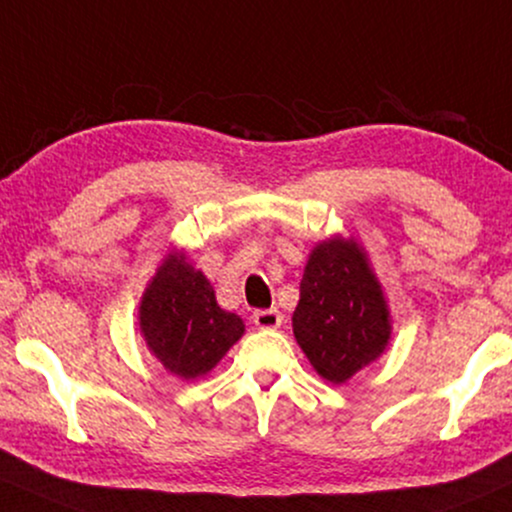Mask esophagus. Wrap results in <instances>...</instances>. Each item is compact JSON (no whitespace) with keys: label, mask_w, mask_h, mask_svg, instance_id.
<instances>
[{"label":"esophagus","mask_w":512,"mask_h":512,"mask_svg":"<svg viewBox=\"0 0 512 512\" xmlns=\"http://www.w3.org/2000/svg\"><path fill=\"white\" fill-rule=\"evenodd\" d=\"M281 315L279 310H255L252 312V322L260 329H279L281 326Z\"/></svg>","instance_id":"esophagus-1"}]
</instances>
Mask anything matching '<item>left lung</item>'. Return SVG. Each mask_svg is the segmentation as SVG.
Here are the masks:
<instances>
[{
  "mask_svg": "<svg viewBox=\"0 0 512 512\" xmlns=\"http://www.w3.org/2000/svg\"><path fill=\"white\" fill-rule=\"evenodd\" d=\"M293 334L312 367L331 384L384 353L391 326L379 281L353 240H326L307 260Z\"/></svg>",
  "mask_w": 512,
  "mask_h": 512,
  "instance_id": "1",
  "label": "left lung"
}]
</instances>
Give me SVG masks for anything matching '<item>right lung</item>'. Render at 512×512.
I'll use <instances>...</instances> for the list:
<instances>
[{
	"mask_svg": "<svg viewBox=\"0 0 512 512\" xmlns=\"http://www.w3.org/2000/svg\"><path fill=\"white\" fill-rule=\"evenodd\" d=\"M140 329L152 353L176 377L207 374L243 336V319L221 310L205 274L169 255L140 303Z\"/></svg>",
	"mask_w": 512,
	"mask_h": 512,
	"instance_id": "add662e5",
	"label": "right lung"
}]
</instances>
